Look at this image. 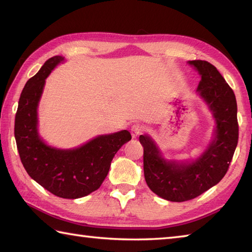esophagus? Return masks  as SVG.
Returning <instances> with one entry per match:
<instances>
[{"instance_id":"34e87169","label":"esophagus","mask_w":252,"mask_h":252,"mask_svg":"<svg viewBox=\"0 0 252 252\" xmlns=\"http://www.w3.org/2000/svg\"><path fill=\"white\" fill-rule=\"evenodd\" d=\"M144 132V126L140 123H136V125H133L131 127V134L133 137H137L138 135H141Z\"/></svg>"}]
</instances>
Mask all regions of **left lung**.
<instances>
[{
  "instance_id": "left-lung-1",
  "label": "left lung",
  "mask_w": 252,
  "mask_h": 252,
  "mask_svg": "<svg viewBox=\"0 0 252 252\" xmlns=\"http://www.w3.org/2000/svg\"><path fill=\"white\" fill-rule=\"evenodd\" d=\"M189 63L200 74L197 92L217 123L215 136L206 151L190 162L165 160L151 136H140L148 187L159 197L175 202L194 199L218 184L226 174L238 143L237 103L233 90L210 63Z\"/></svg>"
}]
</instances>
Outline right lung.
<instances>
[{
    "label": "right lung",
    "instance_id": "right-lung-1",
    "mask_svg": "<svg viewBox=\"0 0 252 252\" xmlns=\"http://www.w3.org/2000/svg\"><path fill=\"white\" fill-rule=\"evenodd\" d=\"M62 56L47 60L27 81L15 117V138L21 162L31 179L57 197L77 199L98 189L108 174L112 158L131 140L129 131L99 135L73 149L46 145L37 132V105L45 79Z\"/></svg>",
    "mask_w": 252,
    "mask_h": 252
}]
</instances>
